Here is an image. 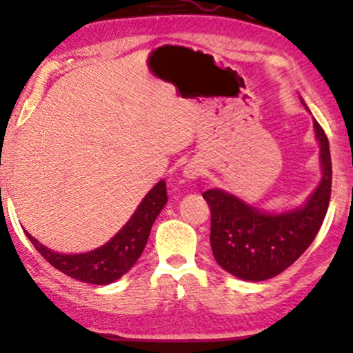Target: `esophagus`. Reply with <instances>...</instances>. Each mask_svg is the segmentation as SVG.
<instances>
[{
	"label": "esophagus",
	"mask_w": 353,
	"mask_h": 353,
	"mask_svg": "<svg viewBox=\"0 0 353 353\" xmlns=\"http://www.w3.org/2000/svg\"><path fill=\"white\" fill-rule=\"evenodd\" d=\"M184 177L188 181H196L197 177L201 176V174H203V168H201L199 164H196V162H191V164H188L184 168Z\"/></svg>",
	"instance_id": "esophagus-1"
}]
</instances>
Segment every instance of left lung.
<instances>
[{
  "mask_svg": "<svg viewBox=\"0 0 353 353\" xmlns=\"http://www.w3.org/2000/svg\"><path fill=\"white\" fill-rule=\"evenodd\" d=\"M313 129L320 145L321 181L303 206L265 212L223 189L203 194L211 208L212 254L233 276L246 281L276 276L305 253L320 231L330 203L332 159L328 139L316 120Z\"/></svg>",
  "mask_w": 353,
  "mask_h": 353,
  "instance_id": "1",
  "label": "left lung"
}]
</instances>
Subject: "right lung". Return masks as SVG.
Segmentation results:
<instances>
[{
  "instance_id": "right-lung-1",
  "label": "right lung",
  "mask_w": 353,
  "mask_h": 353,
  "mask_svg": "<svg viewBox=\"0 0 353 353\" xmlns=\"http://www.w3.org/2000/svg\"><path fill=\"white\" fill-rule=\"evenodd\" d=\"M168 203L165 181L159 183L147 192L135 209L132 218L123 224L110 241L87 253L63 254L52 251L28 231H25L32 245L46 261L70 278L92 285H108L122 278L144 251L154 221Z\"/></svg>"
}]
</instances>
